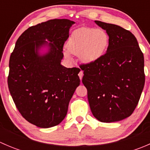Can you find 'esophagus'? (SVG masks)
<instances>
[{
    "label": "esophagus",
    "instance_id": "34e87169",
    "mask_svg": "<svg viewBox=\"0 0 150 150\" xmlns=\"http://www.w3.org/2000/svg\"><path fill=\"white\" fill-rule=\"evenodd\" d=\"M78 75H79V78H80V79H81V80H82L83 76V72L82 70L80 71V72H79V74H78Z\"/></svg>",
    "mask_w": 150,
    "mask_h": 150
}]
</instances>
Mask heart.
Returning <instances> with one entry per match:
<instances>
[{"label":"heart","mask_w":150,"mask_h":150,"mask_svg":"<svg viewBox=\"0 0 150 150\" xmlns=\"http://www.w3.org/2000/svg\"><path fill=\"white\" fill-rule=\"evenodd\" d=\"M109 35L103 29L81 28L71 34L64 55L71 58V54L79 56L86 64L99 60L105 53L109 45Z\"/></svg>","instance_id":"b5f03b06"}]
</instances>
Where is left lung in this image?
Here are the masks:
<instances>
[{"label":"left lung","mask_w":150,"mask_h":150,"mask_svg":"<svg viewBox=\"0 0 150 150\" xmlns=\"http://www.w3.org/2000/svg\"><path fill=\"white\" fill-rule=\"evenodd\" d=\"M110 41L99 60L83 65L82 82L93 115L102 122L129 117L138 104L145 82L144 55L135 36L125 29L100 21Z\"/></svg>","instance_id":"obj_1"}]
</instances>
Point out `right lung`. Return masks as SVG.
I'll return each mask as SVG.
<instances>
[{"label":"right lung","instance_id":"right-lung-1","mask_svg":"<svg viewBox=\"0 0 150 150\" xmlns=\"http://www.w3.org/2000/svg\"><path fill=\"white\" fill-rule=\"evenodd\" d=\"M75 23L54 19L30 27L11 54L10 93L24 118L39 128H51L64 120L80 85L81 69L61 64L63 46Z\"/></svg>","mask_w":150,"mask_h":150}]
</instances>
